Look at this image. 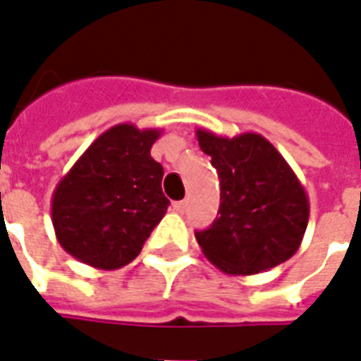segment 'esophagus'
I'll return each mask as SVG.
<instances>
[{"mask_svg": "<svg viewBox=\"0 0 361 361\" xmlns=\"http://www.w3.org/2000/svg\"><path fill=\"white\" fill-rule=\"evenodd\" d=\"M186 206H188V204H186V200H183V202H175V204H173L175 212H178V213L186 212Z\"/></svg>", "mask_w": 361, "mask_h": 361, "instance_id": "obj_1", "label": "esophagus"}]
</instances>
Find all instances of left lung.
Returning a JSON list of instances; mask_svg holds the SVG:
<instances>
[{
    "instance_id": "1",
    "label": "left lung",
    "mask_w": 361,
    "mask_h": 361,
    "mask_svg": "<svg viewBox=\"0 0 361 361\" xmlns=\"http://www.w3.org/2000/svg\"><path fill=\"white\" fill-rule=\"evenodd\" d=\"M196 138L221 183L217 217L196 233L204 256L228 275L262 273L294 256L310 202L285 157L257 133L225 138L198 128Z\"/></svg>"
}]
</instances>
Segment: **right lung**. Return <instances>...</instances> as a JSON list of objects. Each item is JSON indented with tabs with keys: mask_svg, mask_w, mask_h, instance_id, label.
Segmentation results:
<instances>
[{
	"mask_svg": "<svg viewBox=\"0 0 361 361\" xmlns=\"http://www.w3.org/2000/svg\"><path fill=\"white\" fill-rule=\"evenodd\" d=\"M157 128L111 126L55 186L51 223L63 250L96 269H119L140 254L163 219V167L149 155Z\"/></svg>",
	"mask_w": 361,
	"mask_h": 361,
	"instance_id": "add662e5",
	"label": "right lung"
}]
</instances>
